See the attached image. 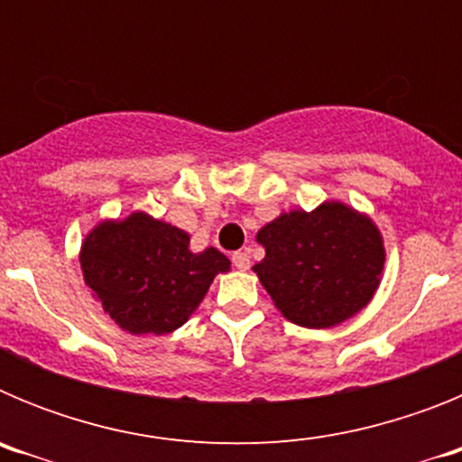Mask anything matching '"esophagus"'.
<instances>
[{
    "label": "esophagus",
    "mask_w": 462,
    "mask_h": 462,
    "mask_svg": "<svg viewBox=\"0 0 462 462\" xmlns=\"http://www.w3.org/2000/svg\"><path fill=\"white\" fill-rule=\"evenodd\" d=\"M231 261H234V266L238 268V271H247L250 268V254L247 252H234V256H231Z\"/></svg>",
    "instance_id": "obj_1"
}]
</instances>
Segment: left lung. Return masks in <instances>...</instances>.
I'll return each mask as SVG.
<instances>
[{
  "mask_svg": "<svg viewBox=\"0 0 462 462\" xmlns=\"http://www.w3.org/2000/svg\"><path fill=\"white\" fill-rule=\"evenodd\" d=\"M266 256L252 271L289 321L333 328L370 303L382 280L383 240L374 222L340 201L291 210L256 234Z\"/></svg>",
  "mask_w": 462,
  "mask_h": 462,
  "instance_id": "8db88e82",
  "label": "left lung"
}]
</instances>
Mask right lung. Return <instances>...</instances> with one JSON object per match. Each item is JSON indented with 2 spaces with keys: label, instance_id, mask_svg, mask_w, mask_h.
<instances>
[{
  "label": "right lung",
  "instance_id": "right-lung-1",
  "mask_svg": "<svg viewBox=\"0 0 462 462\" xmlns=\"http://www.w3.org/2000/svg\"><path fill=\"white\" fill-rule=\"evenodd\" d=\"M80 268L85 284L122 330L164 336L189 319L231 261L215 247L191 252L182 228L132 212L89 231Z\"/></svg>",
  "mask_w": 462,
  "mask_h": 462
}]
</instances>
